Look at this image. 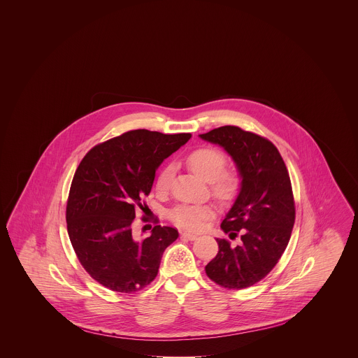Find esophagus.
<instances>
[{
  "label": "esophagus",
  "instance_id": "obj_1",
  "mask_svg": "<svg viewBox=\"0 0 358 358\" xmlns=\"http://www.w3.org/2000/svg\"><path fill=\"white\" fill-rule=\"evenodd\" d=\"M181 236H182V238H187V240H196V238H199L197 235L190 234V232H182V234H181Z\"/></svg>",
  "mask_w": 358,
  "mask_h": 358
}]
</instances>
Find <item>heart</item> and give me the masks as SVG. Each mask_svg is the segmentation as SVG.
I'll use <instances>...</instances> for the list:
<instances>
[{
    "label": "heart",
    "mask_w": 358,
    "mask_h": 358,
    "mask_svg": "<svg viewBox=\"0 0 358 358\" xmlns=\"http://www.w3.org/2000/svg\"><path fill=\"white\" fill-rule=\"evenodd\" d=\"M190 169L209 181L212 194L222 201H232L240 192L241 178L236 169L225 168L227 158L222 150L212 146H201L187 154ZM173 180L171 165L164 166L155 178V190L161 194L168 193ZM215 216L212 205L182 204L171 209V222L189 231H201L206 222Z\"/></svg>",
    "instance_id": "obj_1"
}]
</instances>
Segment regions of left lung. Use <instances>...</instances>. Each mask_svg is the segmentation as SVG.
<instances>
[{"instance_id":"8db88e82","label":"left lung","mask_w":358,"mask_h":358,"mask_svg":"<svg viewBox=\"0 0 358 358\" xmlns=\"http://www.w3.org/2000/svg\"><path fill=\"white\" fill-rule=\"evenodd\" d=\"M200 136L231 154L241 176L238 199L222 222L229 238L241 235V243L216 238L219 252L205 273L224 289H247L271 273L289 244L295 222L289 171L271 141L238 126Z\"/></svg>"}]
</instances>
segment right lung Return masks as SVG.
Listing matches in <instances>:
<instances>
[{"instance_id": "add662e5", "label": "right lung", "mask_w": 358, "mask_h": 358, "mask_svg": "<svg viewBox=\"0 0 358 358\" xmlns=\"http://www.w3.org/2000/svg\"><path fill=\"white\" fill-rule=\"evenodd\" d=\"M190 136L131 130L94 146L79 164L69 187L67 231L80 264L106 289L133 294L149 286L164 251L178 238L176 228L154 225L149 238L136 240L133 224L136 210L146 208L157 168Z\"/></svg>"}]
</instances>
